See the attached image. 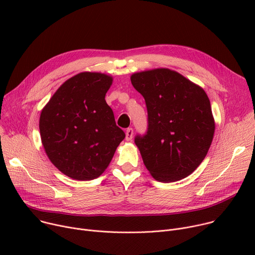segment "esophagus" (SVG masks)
Returning <instances> with one entry per match:
<instances>
[{
    "label": "esophagus",
    "instance_id": "1",
    "mask_svg": "<svg viewBox=\"0 0 255 255\" xmlns=\"http://www.w3.org/2000/svg\"><path fill=\"white\" fill-rule=\"evenodd\" d=\"M133 137V129L132 128H128L126 130V140L130 141Z\"/></svg>",
    "mask_w": 255,
    "mask_h": 255
}]
</instances>
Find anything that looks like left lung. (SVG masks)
<instances>
[{
    "label": "left lung",
    "mask_w": 255,
    "mask_h": 255,
    "mask_svg": "<svg viewBox=\"0 0 255 255\" xmlns=\"http://www.w3.org/2000/svg\"><path fill=\"white\" fill-rule=\"evenodd\" d=\"M131 83L148 111V128L134 137L145 167L163 183L188 177L203 162L215 131L206 92L165 68L133 74Z\"/></svg>",
    "instance_id": "1"
}]
</instances>
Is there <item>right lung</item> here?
Masks as SVG:
<instances>
[{
	"mask_svg": "<svg viewBox=\"0 0 255 255\" xmlns=\"http://www.w3.org/2000/svg\"><path fill=\"white\" fill-rule=\"evenodd\" d=\"M112 83L102 73H79L58 89L41 112L39 128L45 152L69 178H98L125 138L105 101Z\"/></svg>",
	"mask_w": 255,
	"mask_h": 255,
	"instance_id": "obj_1",
	"label": "right lung"
}]
</instances>
